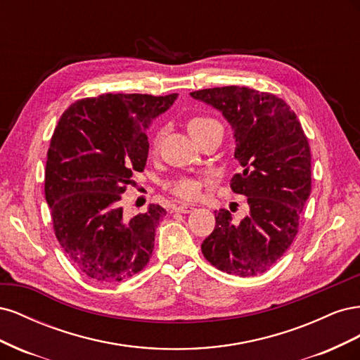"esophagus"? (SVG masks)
Returning a JSON list of instances; mask_svg holds the SVG:
<instances>
[{
	"label": "esophagus",
	"mask_w": 360,
	"mask_h": 360,
	"mask_svg": "<svg viewBox=\"0 0 360 360\" xmlns=\"http://www.w3.org/2000/svg\"><path fill=\"white\" fill-rule=\"evenodd\" d=\"M174 210L179 212V213H191V212L193 210V207L189 205V204H180V205H177Z\"/></svg>",
	"instance_id": "obj_1"
}]
</instances>
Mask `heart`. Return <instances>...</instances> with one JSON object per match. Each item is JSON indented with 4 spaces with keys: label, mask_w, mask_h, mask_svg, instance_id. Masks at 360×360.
Here are the masks:
<instances>
[{
    "label": "heart",
    "mask_w": 360,
    "mask_h": 360,
    "mask_svg": "<svg viewBox=\"0 0 360 360\" xmlns=\"http://www.w3.org/2000/svg\"><path fill=\"white\" fill-rule=\"evenodd\" d=\"M217 122L214 118L210 117H205V115H195L189 120L188 123V129H189V134L193 136L195 134L201 132L202 129L209 127L212 124H216ZM160 143V132L153 138V143H151V150H158ZM201 188H202V183L195 179V177H189V176H181L176 180H172L171 183H168V191L176 195V197L181 198V200H195L200 197L201 193Z\"/></svg>",
    "instance_id": "obj_1"
}]
</instances>
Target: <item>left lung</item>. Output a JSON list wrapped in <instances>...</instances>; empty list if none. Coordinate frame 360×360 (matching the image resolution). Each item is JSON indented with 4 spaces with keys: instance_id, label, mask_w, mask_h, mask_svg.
I'll return each mask as SVG.
<instances>
[{
    "instance_id": "obj_1",
    "label": "left lung",
    "mask_w": 360,
    "mask_h": 360,
    "mask_svg": "<svg viewBox=\"0 0 360 360\" xmlns=\"http://www.w3.org/2000/svg\"><path fill=\"white\" fill-rule=\"evenodd\" d=\"M191 96L219 110L234 129V158L242 172L234 174L230 186L249 204L240 222L225 209L214 212L216 225L201 245L202 255L230 275L264 274L299 231L311 193L308 138L285 101L271 93L230 85Z\"/></svg>"
}]
</instances>
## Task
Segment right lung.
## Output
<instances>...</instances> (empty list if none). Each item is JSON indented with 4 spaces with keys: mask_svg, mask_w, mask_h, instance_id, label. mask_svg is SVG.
<instances>
[{
    "mask_svg": "<svg viewBox=\"0 0 360 360\" xmlns=\"http://www.w3.org/2000/svg\"><path fill=\"white\" fill-rule=\"evenodd\" d=\"M177 94H102L72 103L53 130L45 195L53 231L72 264L101 284L139 274L167 210L150 204L127 217L122 200L148 156L146 130Z\"/></svg>",
    "mask_w": 360,
    "mask_h": 360,
    "instance_id": "right-lung-1",
    "label": "right lung"
}]
</instances>
